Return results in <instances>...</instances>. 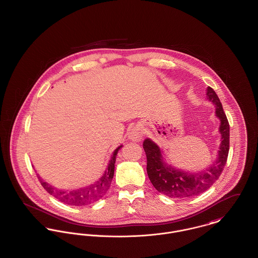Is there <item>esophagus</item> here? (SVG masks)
<instances>
[{"label": "esophagus", "mask_w": 258, "mask_h": 258, "mask_svg": "<svg viewBox=\"0 0 258 258\" xmlns=\"http://www.w3.org/2000/svg\"><path fill=\"white\" fill-rule=\"evenodd\" d=\"M128 138L131 141H134V142L140 141L142 139V131H141L140 127L136 126V127L132 128L128 133Z\"/></svg>", "instance_id": "esophagus-1"}]
</instances>
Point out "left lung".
<instances>
[{"instance_id":"left-lung-1","label":"left lung","mask_w":258,"mask_h":258,"mask_svg":"<svg viewBox=\"0 0 258 258\" xmlns=\"http://www.w3.org/2000/svg\"><path fill=\"white\" fill-rule=\"evenodd\" d=\"M206 98L215 105V116L219 119L221 135L217 158L206 168L195 172L185 171L167 164L163 150L157 143L147 138L143 148L147 156L148 176L159 192L170 198H187L208 190L221 175L227 163L230 149V125L222 103L214 90L208 87Z\"/></svg>"}]
</instances>
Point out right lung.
<instances>
[{"label":"right lung","instance_id":"right-lung-1","mask_svg":"<svg viewBox=\"0 0 258 258\" xmlns=\"http://www.w3.org/2000/svg\"><path fill=\"white\" fill-rule=\"evenodd\" d=\"M122 147L123 145H120L113 151L111 158L106 166V169L104 170L101 177L97 181L93 182L90 185L81 188H75V189H59L44 181L39 176V174H37V177L41 185L50 195L54 196L56 199H58L59 201L67 205L86 206V205L92 204L101 199L110 187V184L114 175L116 156H117L118 151Z\"/></svg>","mask_w":258,"mask_h":258}]
</instances>
